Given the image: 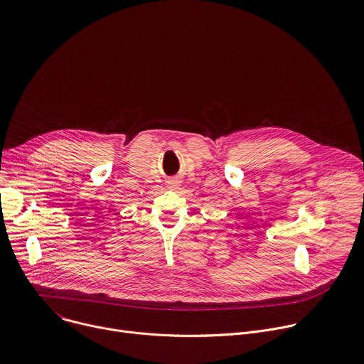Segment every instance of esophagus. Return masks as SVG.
Segmentation results:
<instances>
[{
	"mask_svg": "<svg viewBox=\"0 0 364 364\" xmlns=\"http://www.w3.org/2000/svg\"><path fill=\"white\" fill-rule=\"evenodd\" d=\"M179 183H178V181H168V186L169 188H176Z\"/></svg>",
	"mask_w": 364,
	"mask_h": 364,
	"instance_id": "34e87169",
	"label": "esophagus"
}]
</instances>
